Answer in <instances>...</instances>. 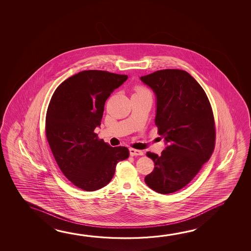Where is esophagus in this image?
Masks as SVG:
<instances>
[{"mask_svg":"<svg viewBox=\"0 0 251 251\" xmlns=\"http://www.w3.org/2000/svg\"><path fill=\"white\" fill-rule=\"evenodd\" d=\"M129 154L130 156H143L144 155V152L139 150H136V149H129Z\"/></svg>","mask_w":251,"mask_h":251,"instance_id":"obj_1","label":"esophagus"}]
</instances>
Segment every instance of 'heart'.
Instances as JSON below:
<instances>
[{"label":"heart","mask_w":251,"mask_h":251,"mask_svg":"<svg viewBox=\"0 0 251 251\" xmlns=\"http://www.w3.org/2000/svg\"><path fill=\"white\" fill-rule=\"evenodd\" d=\"M142 93H150V92H149L146 88L143 87V86H138V87H136L135 94H142Z\"/></svg>","instance_id":"heart-1"}]
</instances>
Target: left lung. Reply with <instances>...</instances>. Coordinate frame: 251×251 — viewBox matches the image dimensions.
Instances as JSON below:
<instances>
[{
	"instance_id": "1",
	"label": "left lung",
	"mask_w": 251,
	"mask_h": 251,
	"mask_svg": "<svg viewBox=\"0 0 251 251\" xmlns=\"http://www.w3.org/2000/svg\"><path fill=\"white\" fill-rule=\"evenodd\" d=\"M140 78L156 94L155 124L167 144L161 156L146 153L155 167L144 181L156 193H175L193 180L214 152L213 109L205 91L185 71H156Z\"/></svg>"
}]
</instances>
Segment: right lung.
Here are the masks:
<instances>
[{
  "label": "right lung",
  "mask_w": 251,
  "mask_h": 251,
  "mask_svg": "<svg viewBox=\"0 0 251 251\" xmlns=\"http://www.w3.org/2000/svg\"><path fill=\"white\" fill-rule=\"evenodd\" d=\"M127 78L107 71L87 70L75 74L55 90L47 108L46 136L63 174L87 192L107 185L128 149L111 147L99 139L107 98Z\"/></svg>",
  "instance_id": "right-lung-1"
}]
</instances>
